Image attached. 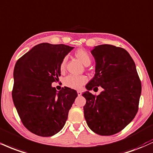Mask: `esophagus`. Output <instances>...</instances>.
<instances>
[{
	"instance_id": "1",
	"label": "esophagus",
	"mask_w": 153,
	"mask_h": 153,
	"mask_svg": "<svg viewBox=\"0 0 153 153\" xmlns=\"http://www.w3.org/2000/svg\"><path fill=\"white\" fill-rule=\"evenodd\" d=\"M77 93H78V95H79V96L82 95V92L80 91H77Z\"/></svg>"
}]
</instances>
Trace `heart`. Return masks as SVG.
<instances>
[{"instance_id":"obj_1","label":"heart","mask_w":153,"mask_h":153,"mask_svg":"<svg viewBox=\"0 0 153 153\" xmlns=\"http://www.w3.org/2000/svg\"><path fill=\"white\" fill-rule=\"evenodd\" d=\"M74 55L84 65L87 66L91 64V56L90 53L85 49H78L75 52ZM66 63H67V58L64 57L60 63V70L61 72L65 71ZM86 81H87V79L83 75L77 76V75H70L65 78L63 82L64 85L67 87L73 88V89H79V88H81L82 85H83L85 83Z\"/></svg>"}]
</instances>
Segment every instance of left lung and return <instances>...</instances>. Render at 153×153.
I'll list each match as a JSON object with an SVG mask.
<instances>
[{
  "instance_id": "obj_1",
  "label": "left lung",
  "mask_w": 153,
  "mask_h": 153,
  "mask_svg": "<svg viewBox=\"0 0 153 153\" xmlns=\"http://www.w3.org/2000/svg\"><path fill=\"white\" fill-rule=\"evenodd\" d=\"M96 66L94 78L86 85L84 116L96 134L112 135L124 129L138 110L141 82L128 51L113 45H100L91 51ZM104 91L98 96L91 89Z\"/></svg>"
}]
</instances>
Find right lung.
<instances>
[{"label":"right lung","instance_id":"1","mask_svg":"<svg viewBox=\"0 0 153 153\" xmlns=\"http://www.w3.org/2000/svg\"><path fill=\"white\" fill-rule=\"evenodd\" d=\"M73 48L63 44H38L15 65L13 101L23 126L37 135L58 133L78 96L71 88H62L58 93L51 85L60 76V61Z\"/></svg>","mask_w":153,"mask_h":153}]
</instances>
